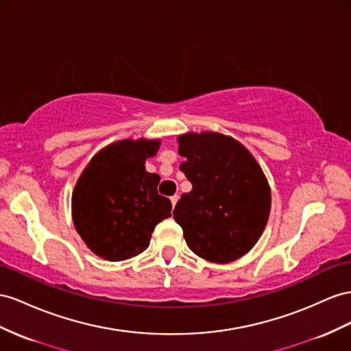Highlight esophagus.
Masks as SVG:
<instances>
[{"label":"esophagus","instance_id":"34e87169","mask_svg":"<svg viewBox=\"0 0 351 351\" xmlns=\"http://www.w3.org/2000/svg\"><path fill=\"white\" fill-rule=\"evenodd\" d=\"M178 200H179V195H178V194H175V195L170 197V202H172V206H173V208H175V204L178 203Z\"/></svg>","mask_w":351,"mask_h":351}]
</instances>
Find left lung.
<instances>
[{
  "label": "left lung",
  "instance_id": "left-lung-1",
  "mask_svg": "<svg viewBox=\"0 0 351 351\" xmlns=\"http://www.w3.org/2000/svg\"><path fill=\"white\" fill-rule=\"evenodd\" d=\"M179 166L193 184L176 203L173 219L188 247L206 261L227 264L246 255L261 237L271 208L267 178L239 141L222 133L178 136Z\"/></svg>",
  "mask_w": 351,
  "mask_h": 351
}]
</instances>
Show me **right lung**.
Listing matches in <instances>:
<instances>
[{
  "instance_id": "add662e5",
  "label": "right lung",
  "mask_w": 351,
  "mask_h": 351,
  "mask_svg": "<svg viewBox=\"0 0 351 351\" xmlns=\"http://www.w3.org/2000/svg\"><path fill=\"white\" fill-rule=\"evenodd\" d=\"M158 139H123L90 160L73 193V221L93 254L124 261L143 252L172 203L157 193L160 176L145 170Z\"/></svg>"
}]
</instances>
